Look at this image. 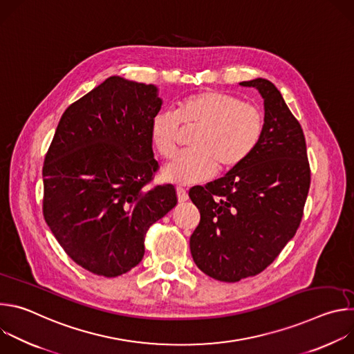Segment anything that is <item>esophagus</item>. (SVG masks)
Here are the masks:
<instances>
[{"label": "esophagus", "instance_id": "1", "mask_svg": "<svg viewBox=\"0 0 354 354\" xmlns=\"http://www.w3.org/2000/svg\"><path fill=\"white\" fill-rule=\"evenodd\" d=\"M176 194H178V201H179V203H183V201H186L189 198L187 192L183 187H178L176 189Z\"/></svg>", "mask_w": 354, "mask_h": 354}]
</instances>
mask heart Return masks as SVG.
Wrapping results in <instances>:
<instances>
[{"label":"heart","mask_w":354,"mask_h":354,"mask_svg":"<svg viewBox=\"0 0 354 354\" xmlns=\"http://www.w3.org/2000/svg\"><path fill=\"white\" fill-rule=\"evenodd\" d=\"M180 124L198 129L189 144L192 153L178 157L162 171L165 180L178 185L206 182L216 175L217 167L220 171L238 167L265 134V116L258 106L217 89L194 92L180 100L176 113L161 111L151 119V142L165 160L176 153Z\"/></svg>","instance_id":"b5f03b06"}]
</instances>
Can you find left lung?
Segmentation results:
<instances>
[{
    "instance_id": "obj_1",
    "label": "left lung",
    "mask_w": 354,
    "mask_h": 354,
    "mask_svg": "<svg viewBox=\"0 0 354 354\" xmlns=\"http://www.w3.org/2000/svg\"><path fill=\"white\" fill-rule=\"evenodd\" d=\"M263 97L265 134L225 176L189 190L200 212L190 236L197 268L235 283L263 272L295 235L311 183L306 137L280 91L265 78L239 82Z\"/></svg>"
}]
</instances>
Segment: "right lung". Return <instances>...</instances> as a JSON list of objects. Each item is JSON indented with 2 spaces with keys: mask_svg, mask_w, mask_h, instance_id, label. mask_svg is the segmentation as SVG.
I'll return each mask as SVG.
<instances>
[{
  "mask_svg": "<svg viewBox=\"0 0 354 354\" xmlns=\"http://www.w3.org/2000/svg\"><path fill=\"white\" fill-rule=\"evenodd\" d=\"M156 85L113 75L63 113L43 165V216L66 254L88 272L120 276L144 257L145 232L176 203L158 169L149 123Z\"/></svg>",
  "mask_w": 354,
  "mask_h": 354,
  "instance_id": "right-lung-1",
  "label": "right lung"
}]
</instances>
